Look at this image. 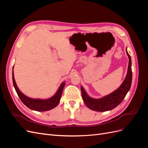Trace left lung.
I'll list each match as a JSON object with an SVG mask.
<instances>
[{
    "label": "left lung",
    "instance_id": "8db88e82",
    "mask_svg": "<svg viewBox=\"0 0 148 148\" xmlns=\"http://www.w3.org/2000/svg\"><path fill=\"white\" fill-rule=\"evenodd\" d=\"M127 54L128 57L129 62L127 76L120 86L115 91L100 99H94L89 97L84 88L82 86V95L84 102L89 109L97 112H105L112 110L122 102L127 92L130 89L132 82V60L126 49Z\"/></svg>",
    "mask_w": 148,
    "mask_h": 148
}]
</instances>
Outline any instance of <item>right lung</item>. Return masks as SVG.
Here are the masks:
<instances>
[{"instance_id": "add662e5", "label": "right lung", "mask_w": 148, "mask_h": 148, "mask_svg": "<svg viewBox=\"0 0 148 148\" xmlns=\"http://www.w3.org/2000/svg\"><path fill=\"white\" fill-rule=\"evenodd\" d=\"M12 79L15 91L21 102L26 107H28L29 109L38 112H44L51 110L59 104L62 96V91H63L65 85V82L62 83L55 95L52 97L49 98V99H33V98H30L25 96L20 91V89L18 88L15 82L14 74H13V70L12 71Z\"/></svg>"}]
</instances>
